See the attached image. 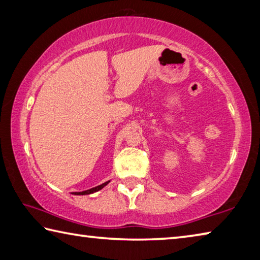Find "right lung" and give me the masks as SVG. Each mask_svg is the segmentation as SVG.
I'll return each instance as SVG.
<instances>
[{"label":"right lung","mask_w":260,"mask_h":260,"mask_svg":"<svg viewBox=\"0 0 260 260\" xmlns=\"http://www.w3.org/2000/svg\"><path fill=\"white\" fill-rule=\"evenodd\" d=\"M108 184V181H106V183H104L102 185L99 186H95V187L93 188H90V189H86V190H83V192H74L75 195H86V194H91V193H94V192H98L99 189H102L104 186H106Z\"/></svg>","instance_id":"right-lung-1"}]
</instances>
